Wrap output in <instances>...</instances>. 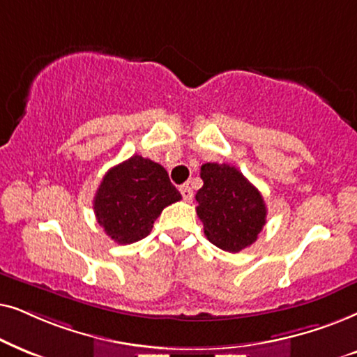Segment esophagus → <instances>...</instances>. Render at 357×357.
Returning a JSON list of instances; mask_svg holds the SVG:
<instances>
[{
  "label": "esophagus",
  "mask_w": 357,
  "mask_h": 357,
  "mask_svg": "<svg viewBox=\"0 0 357 357\" xmlns=\"http://www.w3.org/2000/svg\"><path fill=\"white\" fill-rule=\"evenodd\" d=\"M179 191H181V196H183V199L186 202H191L192 201V197H194V192H192V189H191V186H181L179 188Z\"/></svg>",
  "instance_id": "obj_1"
}]
</instances>
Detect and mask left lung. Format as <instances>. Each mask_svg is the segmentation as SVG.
I'll return each mask as SVG.
<instances>
[{"label":"left lung","mask_w":357,"mask_h":357,"mask_svg":"<svg viewBox=\"0 0 357 357\" xmlns=\"http://www.w3.org/2000/svg\"><path fill=\"white\" fill-rule=\"evenodd\" d=\"M204 186L196 194L204 235L223 251L238 253L253 245L266 223L263 196L235 166H201Z\"/></svg>","instance_id":"obj_1"}]
</instances>
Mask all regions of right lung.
Here are the masks:
<instances>
[{
    "instance_id": "obj_1",
    "label": "right lung",
    "mask_w": 357,
    "mask_h": 357,
    "mask_svg": "<svg viewBox=\"0 0 357 357\" xmlns=\"http://www.w3.org/2000/svg\"><path fill=\"white\" fill-rule=\"evenodd\" d=\"M179 199L163 166L134 155L104 174L93 206L109 238L130 245L145 238L163 208Z\"/></svg>"
}]
</instances>
